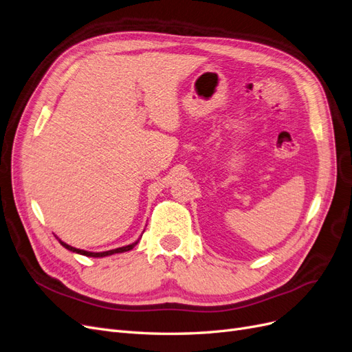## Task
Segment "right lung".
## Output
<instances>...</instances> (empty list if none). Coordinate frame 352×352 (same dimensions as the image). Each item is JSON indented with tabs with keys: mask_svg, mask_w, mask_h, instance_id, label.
Instances as JSON below:
<instances>
[{
	"mask_svg": "<svg viewBox=\"0 0 352 352\" xmlns=\"http://www.w3.org/2000/svg\"><path fill=\"white\" fill-rule=\"evenodd\" d=\"M60 243H61V245L63 247H65L67 250H70V252H73V253H78V254H83V256H87V257H105V256H111V254H116V253H124V252H129V250H131V248L139 243V240L135 241V243H133V244H129V245H126V247H120V248H114V250H108V252H102V253H92V252H86V250H80V248H76V247H72V245H69V244H65V243H63L61 240H58Z\"/></svg>",
	"mask_w": 352,
	"mask_h": 352,
	"instance_id": "right-lung-1",
	"label": "right lung"
}]
</instances>
